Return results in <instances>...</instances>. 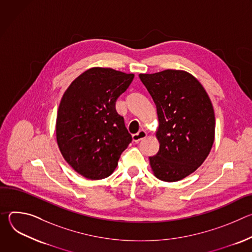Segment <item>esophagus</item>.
<instances>
[{
  "mask_svg": "<svg viewBox=\"0 0 252 252\" xmlns=\"http://www.w3.org/2000/svg\"><path fill=\"white\" fill-rule=\"evenodd\" d=\"M147 134H148V133H147V131H146L145 129H140L137 133L132 134V140H133L134 142H138L139 140L145 138V137L147 136Z\"/></svg>",
  "mask_w": 252,
  "mask_h": 252,
  "instance_id": "1",
  "label": "esophagus"
}]
</instances>
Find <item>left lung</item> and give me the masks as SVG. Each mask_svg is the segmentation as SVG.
Here are the masks:
<instances>
[{"label":"left lung","mask_w":252,"mask_h":252,"mask_svg":"<svg viewBox=\"0 0 252 252\" xmlns=\"http://www.w3.org/2000/svg\"><path fill=\"white\" fill-rule=\"evenodd\" d=\"M139 79L157 105L159 121V150L150 157L153 171L160 181H181L202 164L211 150L215 118L209 96L184 70L140 74Z\"/></svg>","instance_id":"8db88e82"}]
</instances>
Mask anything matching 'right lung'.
Returning <instances> with one entry per match:
<instances>
[{
    "mask_svg": "<svg viewBox=\"0 0 252 252\" xmlns=\"http://www.w3.org/2000/svg\"><path fill=\"white\" fill-rule=\"evenodd\" d=\"M133 78L113 68L93 67L71 83L62 97L58 146L66 162L89 179L110 176L132 140L116 101Z\"/></svg>",
    "mask_w": 252,
    "mask_h": 252,
    "instance_id": "add662e5",
    "label": "right lung"
}]
</instances>
